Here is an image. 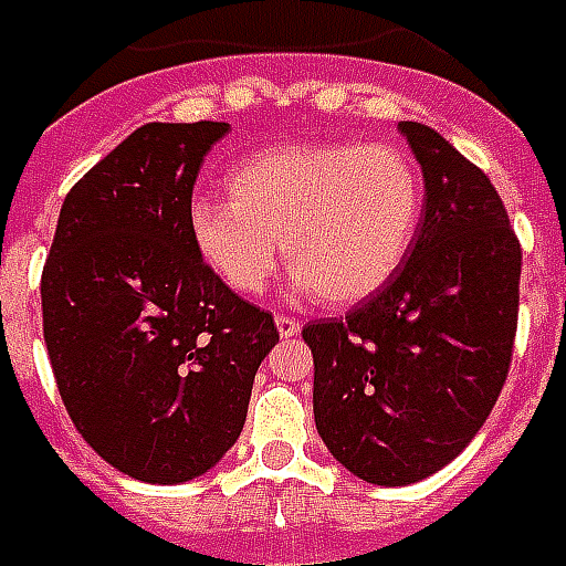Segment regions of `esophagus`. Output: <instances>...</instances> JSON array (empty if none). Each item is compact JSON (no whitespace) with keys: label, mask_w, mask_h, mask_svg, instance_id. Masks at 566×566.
Returning a JSON list of instances; mask_svg holds the SVG:
<instances>
[{"label":"esophagus","mask_w":566,"mask_h":566,"mask_svg":"<svg viewBox=\"0 0 566 566\" xmlns=\"http://www.w3.org/2000/svg\"><path fill=\"white\" fill-rule=\"evenodd\" d=\"M274 323H276V332L283 335V338H295L298 332H302V326L292 319V316H283V314H276L274 316Z\"/></svg>","instance_id":"obj_1"}]
</instances>
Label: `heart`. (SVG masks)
Listing matches in <instances>:
<instances>
[{"label":"heart","instance_id":"1","mask_svg":"<svg viewBox=\"0 0 566 566\" xmlns=\"http://www.w3.org/2000/svg\"><path fill=\"white\" fill-rule=\"evenodd\" d=\"M231 200H195L188 231L238 295L268 290L280 240L302 292L344 307L402 268L423 216L418 164L387 143H314L255 155L228 176Z\"/></svg>","mask_w":566,"mask_h":566}]
</instances>
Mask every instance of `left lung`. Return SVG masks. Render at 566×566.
Returning a JSON list of instances; mask_svg holds the SVG:
<instances>
[{"mask_svg": "<svg viewBox=\"0 0 566 566\" xmlns=\"http://www.w3.org/2000/svg\"><path fill=\"white\" fill-rule=\"evenodd\" d=\"M399 127L427 182L418 238L375 295L302 328L323 442L390 488L439 472L484 427L512 363L521 280L491 179L427 124Z\"/></svg>", "mask_w": 566, "mask_h": 566, "instance_id": "left-lung-1", "label": "left lung"}]
</instances>
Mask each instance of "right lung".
Listing matches in <instances>:
<instances>
[{
  "mask_svg": "<svg viewBox=\"0 0 566 566\" xmlns=\"http://www.w3.org/2000/svg\"><path fill=\"white\" fill-rule=\"evenodd\" d=\"M226 122L136 127L70 188L42 268L60 399L106 463L188 482L238 442L280 332L200 259L191 191Z\"/></svg>",
  "mask_w": 566,
  "mask_h": 566,
  "instance_id": "add662e5",
  "label": "right lung"
}]
</instances>
